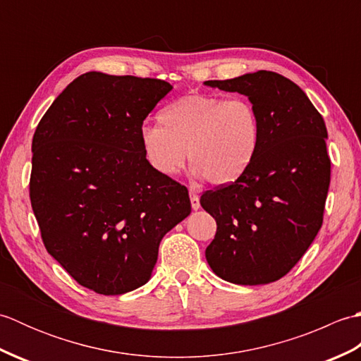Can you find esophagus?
I'll return each mask as SVG.
<instances>
[{
	"label": "esophagus",
	"instance_id": "34e87169",
	"mask_svg": "<svg viewBox=\"0 0 361 361\" xmlns=\"http://www.w3.org/2000/svg\"><path fill=\"white\" fill-rule=\"evenodd\" d=\"M190 206H192V209H198L200 208V198H198V194L194 192V190H190Z\"/></svg>",
	"mask_w": 361,
	"mask_h": 361
}]
</instances>
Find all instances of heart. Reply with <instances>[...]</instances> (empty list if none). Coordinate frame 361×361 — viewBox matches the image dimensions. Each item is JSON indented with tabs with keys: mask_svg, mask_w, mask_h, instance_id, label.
Returning <instances> with one entry per match:
<instances>
[{
	"mask_svg": "<svg viewBox=\"0 0 361 361\" xmlns=\"http://www.w3.org/2000/svg\"><path fill=\"white\" fill-rule=\"evenodd\" d=\"M159 126L141 130L147 163L163 176L186 164L212 185H228L247 171L259 147L260 127L255 106L245 97L190 93L159 111Z\"/></svg>",
	"mask_w": 361,
	"mask_h": 361,
	"instance_id": "obj_1",
	"label": "heart"
}]
</instances>
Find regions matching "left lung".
Returning <instances> with one entry per match:
<instances>
[{
    "label": "left lung",
    "instance_id": "1",
    "mask_svg": "<svg viewBox=\"0 0 361 361\" xmlns=\"http://www.w3.org/2000/svg\"><path fill=\"white\" fill-rule=\"evenodd\" d=\"M204 85L248 96L260 127L247 171L200 198L217 224L206 260L228 282H274L298 264L323 225L331 185L324 119L296 83L273 71Z\"/></svg>",
    "mask_w": 361,
    "mask_h": 361
}]
</instances>
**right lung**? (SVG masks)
<instances>
[{
    "instance_id": "right-lung-1",
    "label": "right lung",
    "mask_w": 361,
    "mask_h": 361,
    "mask_svg": "<svg viewBox=\"0 0 361 361\" xmlns=\"http://www.w3.org/2000/svg\"><path fill=\"white\" fill-rule=\"evenodd\" d=\"M171 90L85 73L35 128L29 195L44 248L99 295L144 286L161 239L190 214L188 189L153 171L141 147L144 119Z\"/></svg>"
}]
</instances>
